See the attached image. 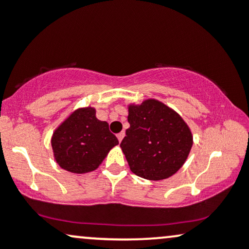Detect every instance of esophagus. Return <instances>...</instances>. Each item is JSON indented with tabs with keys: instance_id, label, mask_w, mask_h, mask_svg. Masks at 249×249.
Returning <instances> with one entry per match:
<instances>
[{
	"instance_id": "esophagus-1",
	"label": "esophagus",
	"mask_w": 249,
	"mask_h": 249,
	"mask_svg": "<svg viewBox=\"0 0 249 249\" xmlns=\"http://www.w3.org/2000/svg\"><path fill=\"white\" fill-rule=\"evenodd\" d=\"M124 136H125L124 131H122L121 133L117 134V138H118V141H119V142H122V141H123V138H124Z\"/></svg>"
}]
</instances>
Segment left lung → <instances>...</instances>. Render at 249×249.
Wrapping results in <instances>:
<instances>
[{
	"label": "left lung",
	"instance_id": "8db88e82",
	"mask_svg": "<svg viewBox=\"0 0 249 249\" xmlns=\"http://www.w3.org/2000/svg\"><path fill=\"white\" fill-rule=\"evenodd\" d=\"M130 127L121 142L130 170L147 180L178 172L193 145L188 125L176 111L157 99L128 105Z\"/></svg>",
	"mask_w": 249,
	"mask_h": 249
}]
</instances>
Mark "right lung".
I'll list each match as a JSON object with an SVG mask.
<instances>
[{"label":"right lung","instance_id":"right-lung-1","mask_svg":"<svg viewBox=\"0 0 249 249\" xmlns=\"http://www.w3.org/2000/svg\"><path fill=\"white\" fill-rule=\"evenodd\" d=\"M118 139L107 122L97 119L95 107H81L56 128L51 137L57 164L71 173L83 174L98 168Z\"/></svg>","mask_w":249,"mask_h":249}]
</instances>
